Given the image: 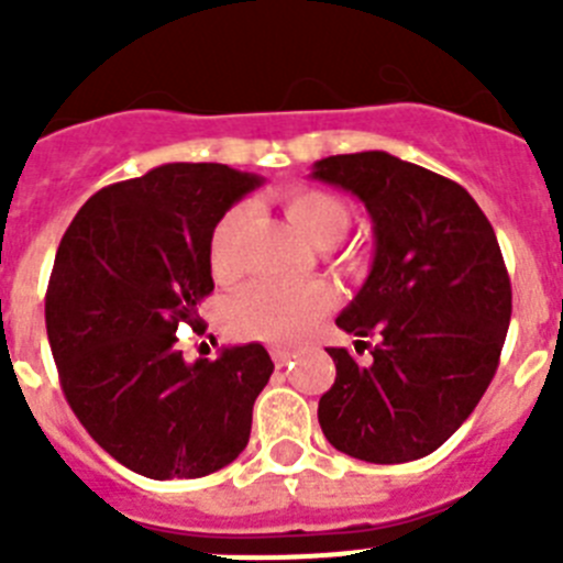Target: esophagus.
I'll return each mask as SVG.
<instances>
[{
  "mask_svg": "<svg viewBox=\"0 0 563 563\" xmlns=\"http://www.w3.org/2000/svg\"><path fill=\"white\" fill-rule=\"evenodd\" d=\"M271 357H273V363H276V366H285V363H290L292 357H296V352L285 350V346H273Z\"/></svg>",
  "mask_w": 563,
  "mask_h": 563,
  "instance_id": "1",
  "label": "esophagus"
}]
</instances>
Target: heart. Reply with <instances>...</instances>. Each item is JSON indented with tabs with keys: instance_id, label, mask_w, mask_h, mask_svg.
Masks as SVG:
<instances>
[{
	"instance_id": "obj_1",
	"label": "heart",
	"mask_w": 563,
	"mask_h": 563,
	"mask_svg": "<svg viewBox=\"0 0 563 563\" xmlns=\"http://www.w3.org/2000/svg\"><path fill=\"white\" fill-rule=\"evenodd\" d=\"M287 220L298 228V233L310 239L312 245L330 247L343 236L350 225V208L341 197L324 188L296 186L282 191L278 197ZM245 220V208L233 206L222 213L208 236V267L217 278H233L239 273L236 262V233ZM343 267H355L357 258L352 253L341 256ZM335 301L332 290L321 282L307 285H278V282H253L233 292L225 305V324L239 338H262L273 343H292L305 335L321 312H327Z\"/></svg>"
}]
</instances>
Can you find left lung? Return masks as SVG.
I'll return each mask as SVG.
<instances>
[{"label":"left lung","mask_w":563,"mask_h":563,"mask_svg":"<svg viewBox=\"0 0 563 563\" xmlns=\"http://www.w3.org/2000/svg\"><path fill=\"white\" fill-rule=\"evenodd\" d=\"M312 177L352 191L375 231L366 285L335 318L355 352L327 350L335 383L318 422L375 465L429 456L471 417L499 366L514 292L496 233L460 183L386 152L324 157Z\"/></svg>","instance_id":"1"}]
</instances>
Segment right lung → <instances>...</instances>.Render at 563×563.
Segmentation results:
<instances>
[{
	"instance_id": "right-lung-1",
	"label": "right lung",
	"mask_w": 563,
	"mask_h": 563,
	"mask_svg": "<svg viewBox=\"0 0 563 563\" xmlns=\"http://www.w3.org/2000/svg\"><path fill=\"white\" fill-rule=\"evenodd\" d=\"M262 177L168 163L92 194L64 231L44 296L69 409L109 456L148 479H197L251 440L273 375L262 343L186 363L177 330L211 296L208 236Z\"/></svg>"
}]
</instances>
